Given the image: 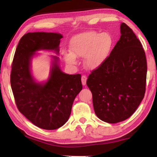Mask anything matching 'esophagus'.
Wrapping results in <instances>:
<instances>
[{
    "mask_svg": "<svg viewBox=\"0 0 157 157\" xmlns=\"http://www.w3.org/2000/svg\"><path fill=\"white\" fill-rule=\"evenodd\" d=\"M86 79H87V77L86 75H83V76H81V82H82V84L83 86L86 84Z\"/></svg>",
    "mask_w": 157,
    "mask_h": 157,
    "instance_id": "34e87169",
    "label": "esophagus"
}]
</instances>
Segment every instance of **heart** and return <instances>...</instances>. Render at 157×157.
<instances>
[{
	"label": "heart",
	"mask_w": 157,
	"mask_h": 157,
	"mask_svg": "<svg viewBox=\"0 0 157 157\" xmlns=\"http://www.w3.org/2000/svg\"><path fill=\"white\" fill-rule=\"evenodd\" d=\"M113 38L106 32L87 31L71 38L69 48L71 53H65L63 58L68 63L76 64V57H85V64L94 69L104 63L109 56L113 46Z\"/></svg>",
	"instance_id": "b5f03b06"
}]
</instances>
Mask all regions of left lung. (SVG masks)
Wrapping results in <instances>:
<instances>
[{"mask_svg": "<svg viewBox=\"0 0 157 157\" xmlns=\"http://www.w3.org/2000/svg\"><path fill=\"white\" fill-rule=\"evenodd\" d=\"M120 29L121 37L110 55L86 81L96 116L111 124L124 121L135 112L144 96L147 83L142 45L126 23Z\"/></svg>", "mask_w": 157, "mask_h": 157, "instance_id": "1", "label": "left lung"}]
</instances>
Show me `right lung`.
Returning <instances> with one entry per match:
<instances>
[{
    "mask_svg": "<svg viewBox=\"0 0 157 157\" xmlns=\"http://www.w3.org/2000/svg\"><path fill=\"white\" fill-rule=\"evenodd\" d=\"M61 34L33 32L25 34L17 46L11 66L10 85L17 108L31 123L40 128H59L68 121L73 103L82 89L81 74H64L58 57L44 84L36 83L30 71L35 51L46 49L59 52Z\"/></svg>",
    "mask_w": 157,
    "mask_h": 157,
    "instance_id": "right-lung-1",
    "label": "right lung"
}]
</instances>
